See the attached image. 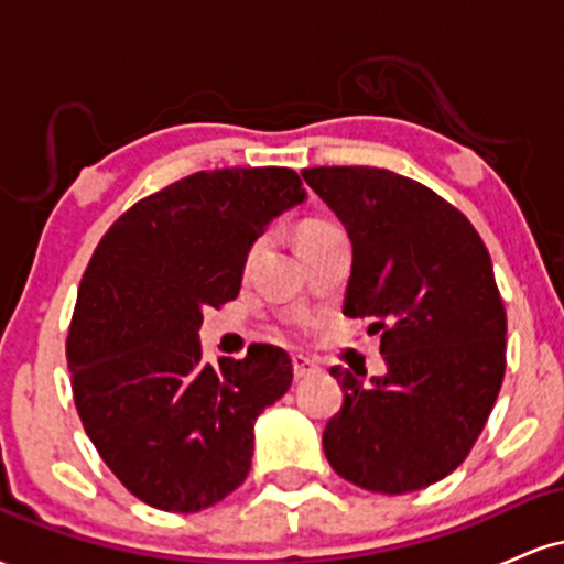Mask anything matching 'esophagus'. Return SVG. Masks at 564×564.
I'll use <instances>...</instances> for the list:
<instances>
[{
    "instance_id": "obj_1",
    "label": "esophagus",
    "mask_w": 564,
    "mask_h": 564,
    "mask_svg": "<svg viewBox=\"0 0 564 564\" xmlns=\"http://www.w3.org/2000/svg\"><path fill=\"white\" fill-rule=\"evenodd\" d=\"M291 366H294L296 379H304V377H310V373L318 371V364L310 358H304V355H294V358H291Z\"/></svg>"
}]
</instances>
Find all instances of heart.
<instances>
[{"label": "heart", "mask_w": 564, "mask_h": 564, "mask_svg": "<svg viewBox=\"0 0 564 564\" xmlns=\"http://www.w3.org/2000/svg\"><path fill=\"white\" fill-rule=\"evenodd\" d=\"M328 232H336L332 223H323V219H310L300 228V241L304 238H318V236H328Z\"/></svg>", "instance_id": "heart-1"}]
</instances>
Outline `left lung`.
Returning <instances> with one entry per match:
<instances>
[{"instance_id": "8db88e82", "label": "left lung", "mask_w": 564, "mask_h": 564, "mask_svg": "<svg viewBox=\"0 0 564 564\" xmlns=\"http://www.w3.org/2000/svg\"><path fill=\"white\" fill-rule=\"evenodd\" d=\"M304 183L352 243L345 315L381 334L387 373L339 379L328 464L373 494L448 477L480 437L507 368V313L482 238L456 206L377 166H315Z\"/></svg>"}]
</instances>
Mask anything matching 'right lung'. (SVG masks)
<instances>
[{
	"label": "right lung",
	"mask_w": 564,
	"mask_h": 564,
	"mask_svg": "<svg viewBox=\"0 0 564 564\" xmlns=\"http://www.w3.org/2000/svg\"><path fill=\"white\" fill-rule=\"evenodd\" d=\"M307 198L286 166L196 172L138 200L97 243L68 328L76 411L140 501L191 514L246 480L254 422L291 387L281 347L200 360L204 310L236 300L249 249Z\"/></svg>",
	"instance_id": "add662e5"
}]
</instances>
